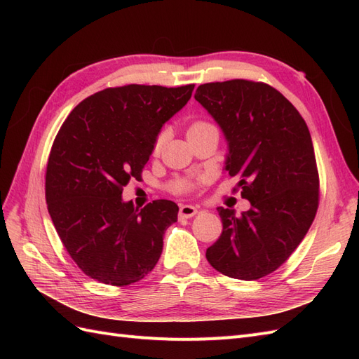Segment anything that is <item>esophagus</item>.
<instances>
[{
	"label": "esophagus",
	"instance_id": "esophagus-1",
	"mask_svg": "<svg viewBox=\"0 0 359 359\" xmlns=\"http://www.w3.org/2000/svg\"><path fill=\"white\" fill-rule=\"evenodd\" d=\"M198 214V208H194L191 205H182L180 206V217L181 219H191Z\"/></svg>",
	"mask_w": 359,
	"mask_h": 359
}]
</instances>
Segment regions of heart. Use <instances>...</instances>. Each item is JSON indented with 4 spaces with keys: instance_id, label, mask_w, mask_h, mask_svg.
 <instances>
[{
    "instance_id": "b5f03b06",
    "label": "heart",
    "mask_w": 359,
    "mask_h": 359,
    "mask_svg": "<svg viewBox=\"0 0 359 359\" xmlns=\"http://www.w3.org/2000/svg\"><path fill=\"white\" fill-rule=\"evenodd\" d=\"M210 127H214V126H211L210 123H206V121H196V123H193V124L189 127V130H187V136H190V135H193V133H198V132H201V130L210 128ZM163 142H165V133H160V135L157 136V139H156L154 147H153L156 154L160 153V149H161V147H163ZM193 187H194V184H193L191 181H189V180H177V181H173L172 186H170L172 191H173V193H178V194L189 193Z\"/></svg>"
}]
</instances>
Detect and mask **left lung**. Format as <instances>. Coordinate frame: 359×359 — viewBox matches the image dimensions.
Here are the masks:
<instances>
[{
	"instance_id": "left-lung-1",
	"label": "left lung",
	"mask_w": 359,
	"mask_h": 359,
	"mask_svg": "<svg viewBox=\"0 0 359 359\" xmlns=\"http://www.w3.org/2000/svg\"><path fill=\"white\" fill-rule=\"evenodd\" d=\"M196 99L223 130L226 170L252 203L236 215L219 206L223 231L206 259L219 273L257 280L283 265L319 206V172L309 127L286 97L264 82L199 85Z\"/></svg>"
}]
</instances>
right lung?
<instances>
[{"mask_svg":"<svg viewBox=\"0 0 359 359\" xmlns=\"http://www.w3.org/2000/svg\"><path fill=\"white\" fill-rule=\"evenodd\" d=\"M193 88H106L76 106L53 140L48 211L74 264L100 283H136L158 262L178 205L158 199L137 210L121 194L130 180H140L160 128L187 104Z\"/></svg>","mask_w":359,"mask_h":359,"instance_id":"right-lung-1","label":"right lung"}]
</instances>
